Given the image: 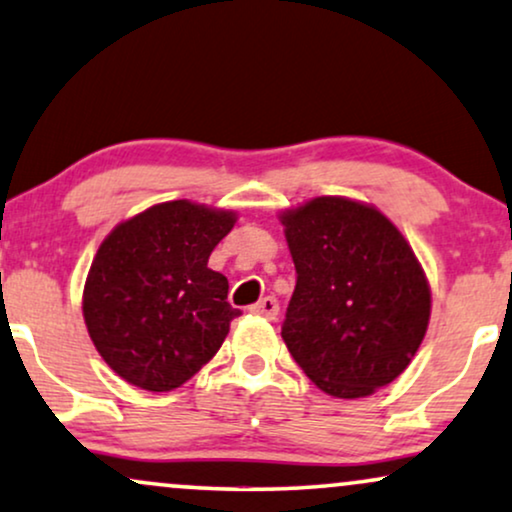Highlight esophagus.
<instances>
[{
	"label": "esophagus",
	"mask_w": 512,
	"mask_h": 512,
	"mask_svg": "<svg viewBox=\"0 0 512 512\" xmlns=\"http://www.w3.org/2000/svg\"><path fill=\"white\" fill-rule=\"evenodd\" d=\"M251 313L263 315V318L273 320V318H277V313H280V301H277L275 296H263L258 304L251 306Z\"/></svg>",
	"instance_id": "esophagus-1"
}]
</instances>
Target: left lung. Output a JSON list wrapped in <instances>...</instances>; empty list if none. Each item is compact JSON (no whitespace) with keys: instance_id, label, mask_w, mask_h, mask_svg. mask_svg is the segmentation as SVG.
Returning <instances> with one entry per match:
<instances>
[{"instance_id":"8db88e82","label":"left lung","mask_w":512,"mask_h":512,"mask_svg":"<svg viewBox=\"0 0 512 512\" xmlns=\"http://www.w3.org/2000/svg\"><path fill=\"white\" fill-rule=\"evenodd\" d=\"M296 268L282 339L325 394L361 399L394 382L430 323L418 258L377 208L318 197L282 213Z\"/></svg>"}]
</instances>
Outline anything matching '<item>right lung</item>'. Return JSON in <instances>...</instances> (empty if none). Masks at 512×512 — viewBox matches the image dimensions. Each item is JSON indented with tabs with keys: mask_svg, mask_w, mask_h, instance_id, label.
I'll list each match as a JSON object with an SVG mask.
<instances>
[{
	"mask_svg": "<svg viewBox=\"0 0 512 512\" xmlns=\"http://www.w3.org/2000/svg\"><path fill=\"white\" fill-rule=\"evenodd\" d=\"M235 213L166 201L125 220L94 256L82 313L94 346L125 382L147 391L185 384L216 356L239 308L208 256Z\"/></svg>",
	"mask_w": 512,
	"mask_h": 512,
	"instance_id": "1",
	"label": "right lung"
}]
</instances>
